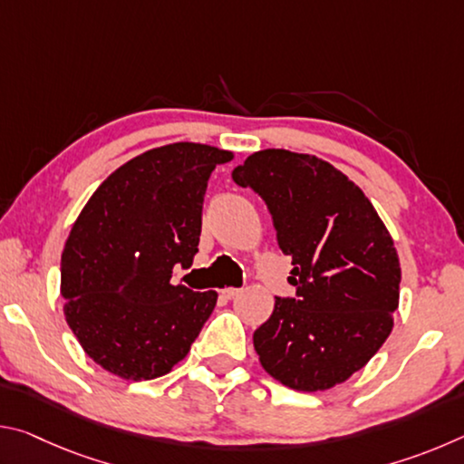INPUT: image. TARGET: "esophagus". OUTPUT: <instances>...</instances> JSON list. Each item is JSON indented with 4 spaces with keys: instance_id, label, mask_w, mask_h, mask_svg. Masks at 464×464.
<instances>
[{
    "instance_id": "esophagus-1",
    "label": "esophagus",
    "mask_w": 464,
    "mask_h": 464,
    "mask_svg": "<svg viewBox=\"0 0 464 464\" xmlns=\"http://www.w3.org/2000/svg\"><path fill=\"white\" fill-rule=\"evenodd\" d=\"M239 295H241V288H225L223 290V296H227V298H235Z\"/></svg>"
}]
</instances>
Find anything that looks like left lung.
Returning <instances> with one entry per match:
<instances>
[{
	"label": "left lung",
	"instance_id": "left-lung-1",
	"mask_svg": "<svg viewBox=\"0 0 464 464\" xmlns=\"http://www.w3.org/2000/svg\"><path fill=\"white\" fill-rule=\"evenodd\" d=\"M268 204L295 298L254 332L264 371L295 391L348 381L392 329L399 266L391 233L352 179L315 155L264 149L233 169Z\"/></svg>",
	"mask_w": 464,
	"mask_h": 464
}]
</instances>
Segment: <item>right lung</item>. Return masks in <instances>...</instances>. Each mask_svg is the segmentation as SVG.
Listing matches in <instances>:
<instances>
[{
    "mask_svg": "<svg viewBox=\"0 0 464 464\" xmlns=\"http://www.w3.org/2000/svg\"><path fill=\"white\" fill-rule=\"evenodd\" d=\"M231 151L151 149L112 171L77 217L61 256L65 319L85 354L127 381L168 374L190 352L215 290L171 285L198 251L208 178Z\"/></svg>",
    "mask_w": 464,
    "mask_h": 464,
    "instance_id": "obj_1",
    "label": "right lung"
}]
</instances>
